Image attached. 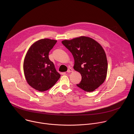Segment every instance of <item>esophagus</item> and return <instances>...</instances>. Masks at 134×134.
Wrapping results in <instances>:
<instances>
[{"mask_svg": "<svg viewBox=\"0 0 134 134\" xmlns=\"http://www.w3.org/2000/svg\"><path fill=\"white\" fill-rule=\"evenodd\" d=\"M73 71V70L71 69V68H69L68 69V70H67V72H68V73H69V72H72Z\"/></svg>", "mask_w": 134, "mask_h": 134, "instance_id": "1", "label": "esophagus"}]
</instances>
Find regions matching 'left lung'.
I'll use <instances>...</instances> for the list:
<instances>
[{"mask_svg": "<svg viewBox=\"0 0 134 134\" xmlns=\"http://www.w3.org/2000/svg\"><path fill=\"white\" fill-rule=\"evenodd\" d=\"M62 42L73 55L74 70L81 74V82L77 86L90 92L102 84L107 77L108 62L101 45L92 38L85 36Z\"/></svg>", "mask_w": 134, "mask_h": 134, "instance_id": "1", "label": "left lung"}]
</instances>
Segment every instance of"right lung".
Listing matches in <instances>:
<instances>
[{
	"instance_id": "right-lung-1",
	"label": "right lung",
	"mask_w": 134,
	"mask_h": 134,
	"mask_svg": "<svg viewBox=\"0 0 134 134\" xmlns=\"http://www.w3.org/2000/svg\"><path fill=\"white\" fill-rule=\"evenodd\" d=\"M57 41L49 39L37 40L26 52L23 63L25 77L29 85L36 90H48L60 77L48 56Z\"/></svg>"
}]
</instances>
